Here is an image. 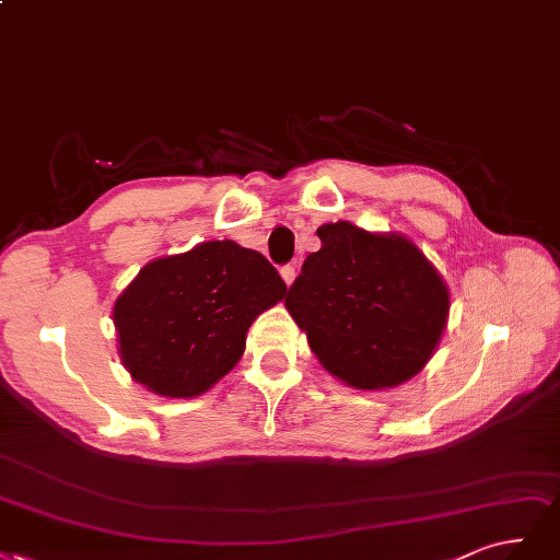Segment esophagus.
<instances>
[{
	"label": "esophagus",
	"mask_w": 560,
	"mask_h": 560,
	"mask_svg": "<svg viewBox=\"0 0 560 560\" xmlns=\"http://www.w3.org/2000/svg\"><path fill=\"white\" fill-rule=\"evenodd\" d=\"M279 272H281V279L285 281V285L293 283V279H295V267L293 265H283Z\"/></svg>",
	"instance_id": "esophagus-1"
}]
</instances>
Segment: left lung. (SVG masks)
<instances>
[{
  "label": "left lung",
  "mask_w": 560,
  "mask_h": 560,
  "mask_svg": "<svg viewBox=\"0 0 560 560\" xmlns=\"http://www.w3.org/2000/svg\"><path fill=\"white\" fill-rule=\"evenodd\" d=\"M285 306L330 374L355 388H393L435 351L448 293L421 250L400 234L347 221L316 230Z\"/></svg>",
  "instance_id": "obj_1"
}]
</instances>
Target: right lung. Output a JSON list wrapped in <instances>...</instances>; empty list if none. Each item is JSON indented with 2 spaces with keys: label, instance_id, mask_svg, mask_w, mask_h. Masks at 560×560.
<instances>
[{
  "label": "right lung",
  "instance_id": "right-lung-1",
  "mask_svg": "<svg viewBox=\"0 0 560 560\" xmlns=\"http://www.w3.org/2000/svg\"><path fill=\"white\" fill-rule=\"evenodd\" d=\"M283 295L275 265L230 240L153 260L114 306L122 363L153 393L195 398L234 368L250 323Z\"/></svg>",
  "mask_w": 560,
  "mask_h": 560
}]
</instances>
